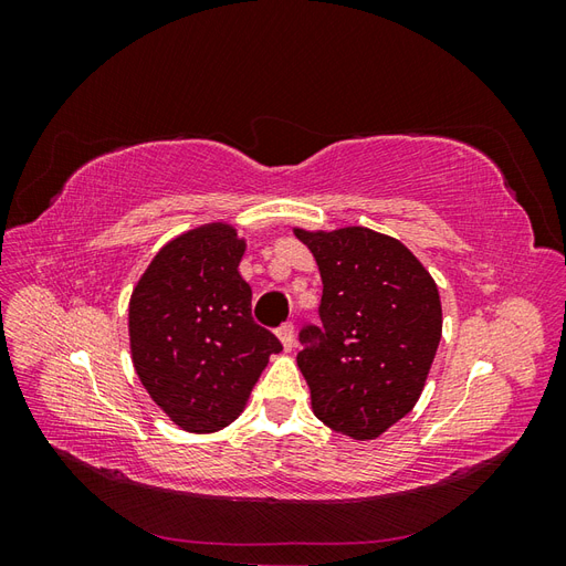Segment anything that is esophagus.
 Returning <instances> with one entry per match:
<instances>
[{
	"label": "esophagus",
	"instance_id": "esophagus-1",
	"mask_svg": "<svg viewBox=\"0 0 566 566\" xmlns=\"http://www.w3.org/2000/svg\"><path fill=\"white\" fill-rule=\"evenodd\" d=\"M279 339L283 342V349L290 352L295 347V325L293 323H281L279 331H276Z\"/></svg>",
	"mask_w": 566,
	"mask_h": 566
}]
</instances>
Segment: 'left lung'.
<instances>
[{
    "label": "left lung",
    "instance_id": "8db88e82",
    "mask_svg": "<svg viewBox=\"0 0 566 566\" xmlns=\"http://www.w3.org/2000/svg\"><path fill=\"white\" fill-rule=\"evenodd\" d=\"M323 281L321 325L300 331L297 366L318 420L375 439L416 406L441 339L430 273L397 238L364 227L295 229Z\"/></svg>",
    "mask_w": 566,
    "mask_h": 566
}]
</instances>
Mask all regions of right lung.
Returning <instances> with one entry per match:
<instances>
[{"label": "right lung", "mask_w": 566, "mask_h": 566, "mask_svg": "<svg viewBox=\"0 0 566 566\" xmlns=\"http://www.w3.org/2000/svg\"><path fill=\"white\" fill-rule=\"evenodd\" d=\"M245 243L208 224L167 243L136 283L129 345L150 399L186 432H217L241 413L283 345L252 318L238 273Z\"/></svg>", "instance_id": "obj_1"}]
</instances>
